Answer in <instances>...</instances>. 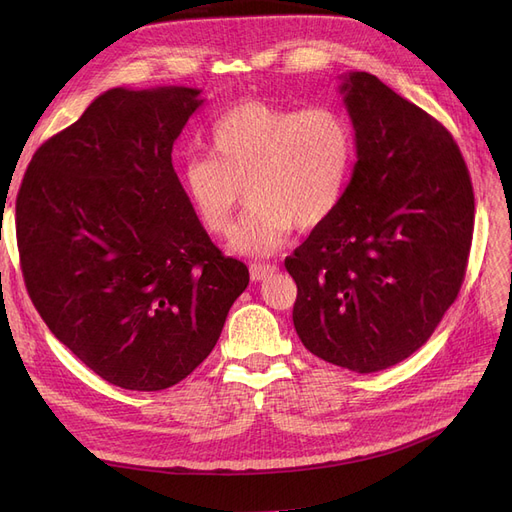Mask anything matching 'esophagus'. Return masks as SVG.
<instances>
[{
	"mask_svg": "<svg viewBox=\"0 0 512 512\" xmlns=\"http://www.w3.org/2000/svg\"><path fill=\"white\" fill-rule=\"evenodd\" d=\"M277 271L275 265H260V262H254V265H250V277L254 282H260V280H267L269 275H273Z\"/></svg>",
	"mask_w": 512,
	"mask_h": 512,
	"instance_id": "1",
	"label": "esophagus"
}]
</instances>
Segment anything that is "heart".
<instances>
[{"label": "heart", "mask_w": 512, "mask_h": 512, "mask_svg": "<svg viewBox=\"0 0 512 512\" xmlns=\"http://www.w3.org/2000/svg\"><path fill=\"white\" fill-rule=\"evenodd\" d=\"M211 156L188 158L183 190L196 218L226 237L243 200L250 209L232 250L271 256L292 228L314 230L342 205L356 160L350 119L333 106L299 108L262 100L235 104L209 132Z\"/></svg>", "instance_id": "obj_1"}]
</instances>
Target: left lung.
<instances>
[{
  "instance_id": "8db88e82",
  "label": "left lung",
  "mask_w": 512,
  "mask_h": 512,
  "mask_svg": "<svg viewBox=\"0 0 512 512\" xmlns=\"http://www.w3.org/2000/svg\"><path fill=\"white\" fill-rule=\"evenodd\" d=\"M356 136L342 205L286 258L292 320L318 359L371 374L421 348L466 275L474 192L438 119L378 76L339 87Z\"/></svg>"
}]
</instances>
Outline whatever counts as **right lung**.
<instances>
[{
  "mask_svg": "<svg viewBox=\"0 0 512 512\" xmlns=\"http://www.w3.org/2000/svg\"><path fill=\"white\" fill-rule=\"evenodd\" d=\"M200 89L104 91L29 162L17 196L25 286L100 378L162 391L203 363L250 284L198 222L173 145Z\"/></svg>",
  "mask_w": 512,
  "mask_h": 512,
  "instance_id": "obj_1",
  "label": "right lung"
}]
</instances>
